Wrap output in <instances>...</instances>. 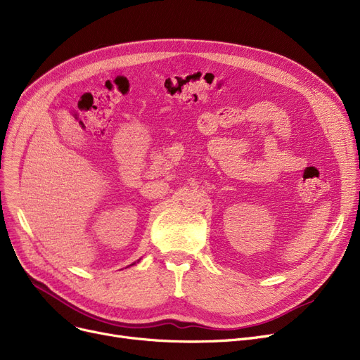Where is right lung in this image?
<instances>
[{"mask_svg": "<svg viewBox=\"0 0 360 360\" xmlns=\"http://www.w3.org/2000/svg\"><path fill=\"white\" fill-rule=\"evenodd\" d=\"M134 264H136V262H134ZM134 264H131V266H134Z\"/></svg>", "mask_w": 360, "mask_h": 360, "instance_id": "add662e5", "label": "right lung"}]
</instances>
